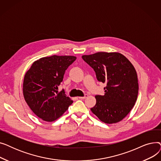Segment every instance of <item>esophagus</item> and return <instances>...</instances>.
<instances>
[{
    "label": "esophagus",
    "instance_id": "esophagus-1",
    "mask_svg": "<svg viewBox=\"0 0 161 161\" xmlns=\"http://www.w3.org/2000/svg\"><path fill=\"white\" fill-rule=\"evenodd\" d=\"M87 94H85L84 95V96L83 97H78L80 99H85L86 98H87Z\"/></svg>",
    "mask_w": 161,
    "mask_h": 161
}]
</instances>
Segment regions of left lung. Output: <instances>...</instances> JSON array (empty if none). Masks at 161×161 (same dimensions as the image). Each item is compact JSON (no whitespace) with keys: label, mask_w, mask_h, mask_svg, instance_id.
<instances>
[{"label":"left lung","mask_w":161,"mask_h":161,"mask_svg":"<svg viewBox=\"0 0 161 161\" xmlns=\"http://www.w3.org/2000/svg\"><path fill=\"white\" fill-rule=\"evenodd\" d=\"M82 58L95 72L98 81L106 83L104 95H97L91 108L98 119L112 124L121 121L134 106L138 93L137 74L132 63L119 53L98 52Z\"/></svg>","instance_id":"obj_1"}]
</instances>
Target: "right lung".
Masks as SVG:
<instances>
[{
  "mask_svg": "<svg viewBox=\"0 0 161 161\" xmlns=\"http://www.w3.org/2000/svg\"><path fill=\"white\" fill-rule=\"evenodd\" d=\"M76 59L74 56L43 57L33 63L23 81L25 101L38 117L53 121L60 117L73 101L58 86L63 81L66 70Z\"/></svg>",
  "mask_w": 161,
  "mask_h": 161,
  "instance_id": "1",
  "label": "right lung"
}]
</instances>
